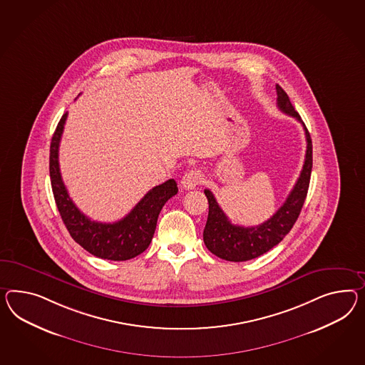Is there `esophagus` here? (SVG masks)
Listing matches in <instances>:
<instances>
[{"instance_id": "esophagus-1", "label": "esophagus", "mask_w": 365, "mask_h": 365, "mask_svg": "<svg viewBox=\"0 0 365 365\" xmlns=\"http://www.w3.org/2000/svg\"><path fill=\"white\" fill-rule=\"evenodd\" d=\"M201 182H202V175H201L200 170H196V169L189 170L181 178V187L187 189V190L195 189Z\"/></svg>"}]
</instances>
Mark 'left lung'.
<instances>
[{"mask_svg": "<svg viewBox=\"0 0 365 365\" xmlns=\"http://www.w3.org/2000/svg\"><path fill=\"white\" fill-rule=\"evenodd\" d=\"M277 95L278 108L282 113L291 115L302 123L306 132L307 150L303 169L284 204L275 212V215L258 226L245 227L232 224L215 201L213 193L209 189L204 190L209 202V215L204 229V242L209 252L225 261H250L277 246L297 222L307 196L312 169V141L304 123L300 119L299 113L295 111L289 96L278 84Z\"/></svg>", "mask_w": 365, "mask_h": 365, "instance_id": "1", "label": "left lung"}]
</instances>
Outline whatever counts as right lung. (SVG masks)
Wrapping results in <instances>:
<instances>
[{
    "label": "right lung",
    "instance_id": "right-lung-1",
    "mask_svg": "<svg viewBox=\"0 0 365 365\" xmlns=\"http://www.w3.org/2000/svg\"><path fill=\"white\" fill-rule=\"evenodd\" d=\"M67 113L56 125L50 145V180L56 207L75 242L98 258L127 261L150 246L156 230L158 217L170 197L178 192V182L168 181L152 187L128 215L113 224L98 222L84 215L68 196L59 170V143L65 128Z\"/></svg>",
    "mask_w": 365,
    "mask_h": 365
}]
</instances>
